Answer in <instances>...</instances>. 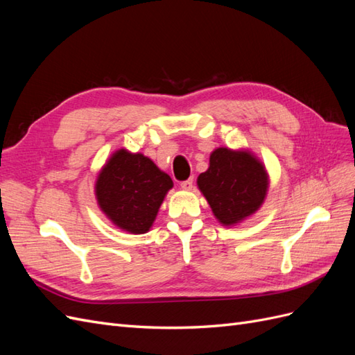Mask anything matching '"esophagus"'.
Segmentation results:
<instances>
[{"label": "esophagus", "instance_id": "34e87169", "mask_svg": "<svg viewBox=\"0 0 355 355\" xmlns=\"http://www.w3.org/2000/svg\"><path fill=\"white\" fill-rule=\"evenodd\" d=\"M192 187H194V178H189L187 180H182L180 182V188L185 189V191H191Z\"/></svg>", "mask_w": 355, "mask_h": 355}]
</instances>
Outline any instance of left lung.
I'll use <instances>...</instances> for the list:
<instances>
[{
	"mask_svg": "<svg viewBox=\"0 0 355 355\" xmlns=\"http://www.w3.org/2000/svg\"><path fill=\"white\" fill-rule=\"evenodd\" d=\"M198 188L222 225H234L261 207L268 189L263 166L249 153L218 148L207 171L198 176Z\"/></svg>",
	"mask_w": 355,
	"mask_h": 355,
	"instance_id": "left-lung-1",
	"label": "left lung"
}]
</instances>
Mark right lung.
I'll return each mask as SVG.
<instances>
[{
  "label": "right lung",
  "instance_id": "1",
  "mask_svg": "<svg viewBox=\"0 0 355 355\" xmlns=\"http://www.w3.org/2000/svg\"><path fill=\"white\" fill-rule=\"evenodd\" d=\"M171 187L170 176L148 157L120 149L102 168L96 182V197L116 227L144 234L151 228Z\"/></svg>",
  "mask_w": 355,
  "mask_h": 355
}]
</instances>
